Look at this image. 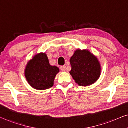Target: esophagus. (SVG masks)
Here are the masks:
<instances>
[{"label": "esophagus", "mask_w": 128, "mask_h": 128, "mask_svg": "<svg viewBox=\"0 0 128 128\" xmlns=\"http://www.w3.org/2000/svg\"><path fill=\"white\" fill-rule=\"evenodd\" d=\"M60 70L62 71H65L66 70V66H60Z\"/></svg>", "instance_id": "obj_1"}]
</instances>
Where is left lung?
<instances>
[{"label":"left lung","instance_id":"8db88e82","mask_svg":"<svg viewBox=\"0 0 128 128\" xmlns=\"http://www.w3.org/2000/svg\"><path fill=\"white\" fill-rule=\"evenodd\" d=\"M70 63L72 69L69 73L80 86H90L100 78V62L88 50H76L70 58Z\"/></svg>","mask_w":128,"mask_h":128}]
</instances>
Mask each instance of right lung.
<instances>
[{
    "mask_svg": "<svg viewBox=\"0 0 128 128\" xmlns=\"http://www.w3.org/2000/svg\"><path fill=\"white\" fill-rule=\"evenodd\" d=\"M59 69L51 66L46 53L36 54L28 62L25 69V76L28 84L38 90H44L52 87Z\"/></svg>",
    "mask_w": 128,
    "mask_h": 128,
    "instance_id": "add662e5",
    "label": "right lung"
}]
</instances>
